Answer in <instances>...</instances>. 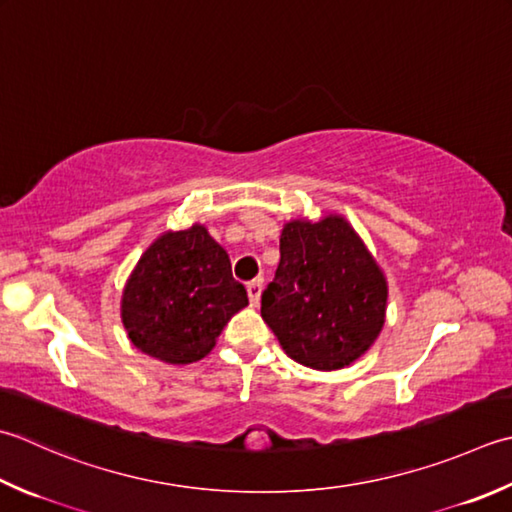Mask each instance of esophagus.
I'll list each match as a JSON object with an SVG mask.
<instances>
[{
  "mask_svg": "<svg viewBox=\"0 0 512 512\" xmlns=\"http://www.w3.org/2000/svg\"><path fill=\"white\" fill-rule=\"evenodd\" d=\"M262 286H264L262 279H253V282H248V286H246L248 299H250V304H253V306L259 304V297H262Z\"/></svg>",
  "mask_w": 512,
  "mask_h": 512,
  "instance_id": "esophagus-1",
  "label": "esophagus"
}]
</instances>
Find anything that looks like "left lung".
Instances as JSON below:
<instances>
[{
    "label": "left lung",
    "instance_id": "8db88e82",
    "mask_svg": "<svg viewBox=\"0 0 512 512\" xmlns=\"http://www.w3.org/2000/svg\"><path fill=\"white\" fill-rule=\"evenodd\" d=\"M262 317L295 362L337 370L373 346L384 326L386 279L344 217L290 222L279 239Z\"/></svg>",
    "mask_w": 512,
    "mask_h": 512
}]
</instances>
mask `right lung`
<instances>
[{"instance_id": "1", "label": "right lung", "mask_w": 512, "mask_h": 512, "mask_svg": "<svg viewBox=\"0 0 512 512\" xmlns=\"http://www.w3.org/2000/svg\"><path fill=\"white\" fill-rule=\"evenodd\" d=\"M248 304L226 250L204 226L155 239L130 275L122 322L135 348L166 364H193Z\"/></svg>"}]
</instances>
